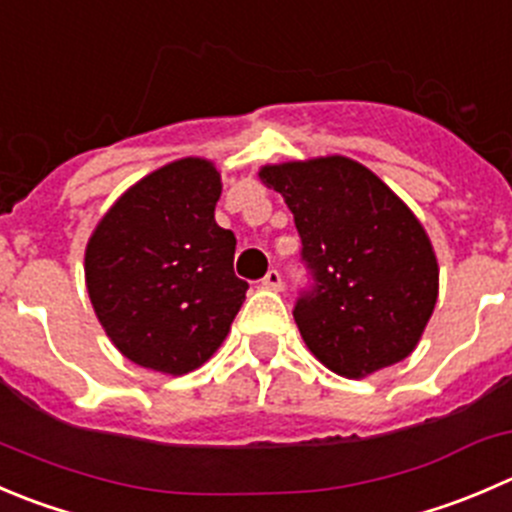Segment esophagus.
<instances>
[{
    "instance_id": "1",
    "label": "esophagus",
    "mask_w": 512,
    "mask_h": 512,
    "mask_svg": "<svg viewBox=\"0 0 512 512\" xmlns=\"http://www.w3.org/2000/svg\"><path fill=\"white\" fill-rule=\"evenodd\" d=\"M262 287H267V290H282V275L280 270H267V275L262 277Z\"/></svg>"
}]
</instances>
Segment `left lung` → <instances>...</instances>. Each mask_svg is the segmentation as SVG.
I'll return each mask as SVG.
<instances>
[{
    "instance_id": "8db88e82",
    "label": "left lung",
    "mask_w": 512,
    "mask_h": 512,
    "mask_svg": "<svg viewBox=\"0 0 512 512\" xmlns=\"http://www.w3.org/2000/svg\"><path fill=\"white\" fill-rule=\"evenodd\" d=\"M285 197L310 285L295 302L312 355L342 377L408 357L435 300L438 260L418 217L367 167L320 157L260 170Z\"/></svg>"
}]
</instances>
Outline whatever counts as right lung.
Returning <instances> with one entry per match:
<instances>
[{
  "instance_id": "1",
  "label": "right lung",
  "mask_w": 512,
  "mask_h": 512,
  "mask_svg": "<svg viewBox=\"0 0 512 512\" xmlns=\"http://www.w3.org/2000/svg\"><path fill=\"white\" fill-rule=\"evenodd\" d=\"M220 172L177 160L124 192L84 252L94 312L127 360L167 375L200 367L245 302L235 235L215 222Z\"/></svg>"
}]
</instances>
